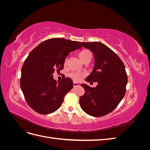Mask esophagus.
<instances>
[{
	"label": "esophagus",
	"mask_w": 150,
	"mask_h": 150,
	"mask_svg": "<svg viewBox=\"0 0 150 150\" xmlns=\"http://www.w3.org/2000/svg\"><path fill=\"white\" fill-rule=\"evenodd\" d=\"M73 86L74 88H76V87H78V86H79V84L76 83V82H74L73 83Z\"/></svg>",
	"instance_id": "obj_1"
}]
</instances>
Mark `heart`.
I'll return each instance as SVG.
<instances>
[{"label": "heart", "mask_w": 150, "mask_h": 150, "mask_svg": "<svg viewBox=\"0 0 150 150\" xmlns=\"http://www.w3.org/2000/svg\"><path fill=\"white\" fill-rule=\"evenodd\" d=\"M78 56H79V57L80 58V59L83 61L84 59H86L88 56H91V52L88 51V50L84 49L79 53ZM66 63V61H65V64ZM83 76H84L83 73H80V72H72L69 74L70 78H71L72 79L76 81H79Z\"/></svg>", "instance_id": "1"}]
</instances>
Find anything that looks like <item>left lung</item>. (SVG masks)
Instances as JSON below:
<instances>
[{
    "label": "left lung",
    "mask_w": 150,
    "mask_h": 150,
    "mask_svg": "<svg viewBox=\"0 0 150 150\" xmlns=\"http://www.w3.org/2000/svg\"><path fill=\"white\" fill-rule=\"evenodd\" d=\"M79 44L94 57L93 69L86 81L98 83L95 88L81 84L85 93L79 98L80 106L90 116H103L114 110L125 96L128 83L125 66L118 56L101 42Z\"/></svg>",
    "instance_id": "obj_1"
}]
</instances>
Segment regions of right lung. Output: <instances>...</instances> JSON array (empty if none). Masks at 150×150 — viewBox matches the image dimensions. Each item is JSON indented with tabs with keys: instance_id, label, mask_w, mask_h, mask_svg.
<instances>
[{
	"instance_id": "add662e5",
	"label": "right lung",
	"mask_w": 150,
	"mask_h": 150,
	"mask_svg": "<svg viewBox=\"0 0 150 150\" xmlns=\"http://www.w3.org/2000/svg\"><path fill=\"white\" fill-rule=\"evenodd\" d=\"M79 42L63 38L47 39L26 58L21 70V88L27 103L35 111L42 115L56 111L73 88L71 78L62 79L59 83L52 74L55 69H63L66 57L81 48Z\"/></svg>"
}]
</instances>
